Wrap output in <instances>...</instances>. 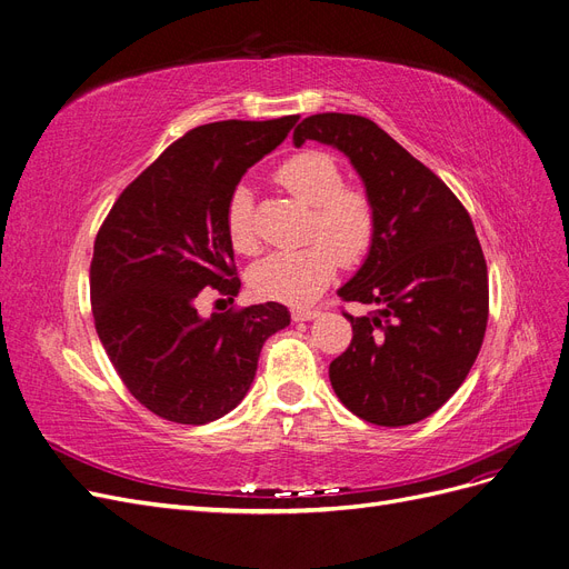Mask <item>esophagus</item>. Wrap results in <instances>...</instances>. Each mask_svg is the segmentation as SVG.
<instances>
[{"label": "esophagus", "instance_id": "esophagus-1", "mask_svg": "<svg viewBox=\"0 0 569 569\" xmlns=\"http://www.w3.org/2000/svg\"><path fill=\"white\" fill-rule=\"evenodd\" d=\"M317 315H320V310H317V308H293L291 320L293 322H308V320H315Z\"/></svg>", "mask_w": 569, "mask_h": 569}]
</instances>
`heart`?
Returning <instances> with one entry per match:
<instances>
[{"label":"heart","mask_w":569,"mask_h":569,"mask_svg":"<svg viewBox=\"0 0 569 569\" xmlns=\"http://www.w3.org/2000/svg\"><path fill=\"white\" fill-rule=\"evenodd\" d=\"M276 181L312 208L308 240L315 242L261 259L249 270L247 282L259 299L308 303L333 280L338 259L352 266L367 257L376 238V208L367 191L343 184V168L336 158L317 149L289 156L276 170ZM223 221L236 252L254 254L259 238L252 191L244 184L231 191Z\"/></svg>","instance_id":"heart-1"}]
</instances>
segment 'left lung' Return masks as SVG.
I'll return each instance as SVG.
<instances>
[{"label":"left lung","instance_id":"8db88e82","mask_svg":"<svg viewBox=\"0 0 569 569\" xmlns=\"http://www.w3.org/2000/svg\"><path fill=\"white\" fill-rule=\"evenodd\" d=\"M317 140L343 151L373 200L376 238L343 301L348 350L329 363L346 408L380 427L425 420L458 392L483 346L488 268L469 212L443 181L371 119L315 113L293 144Z\"/></svg>","mask_w":569,"mask_h":569}]
</instances>
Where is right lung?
I'll use <instances>...</instances> for the list:
<instances>
[{"label":"right lung","mask_w":569,"mask_h":569,"mask_svg":"<svg viewBox=\"0 0 569 569\" xmlns=\"http://www.w3.org/2000/svg\"><path fill=\"white\" fill-rule=\"evenodd\" d=\"M299 121H217L181 134L123 189L90 261L100 343L128 392L158 418L212 422L242 401L266 338L289 325L280 303L200 317L210 287L233 299L240 278L226 202L240 177Z\"/></svg>","instance_id":"1"}]
</instances>
